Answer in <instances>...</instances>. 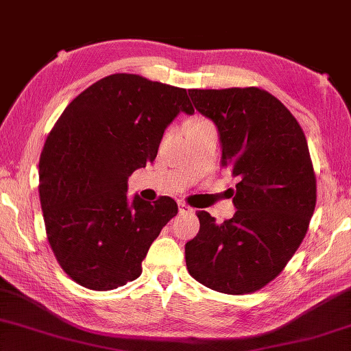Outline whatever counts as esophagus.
Masks as SVG:
<instances>
[{"label": "esophagus", "instance_id": "1", "mask_svg": "<svg viewBox=\"0 0 351 351\" xmlns=\"http://www.w3.org/2000/svg\"><path fill=\"white\" fill-rule=\"evenodd\" d=\"M178 207H180V213H187V212H192V207L187 206L186 202H178Z\"/></svg>", "mask_w": 351, "mask_h": 351}]
</instances>
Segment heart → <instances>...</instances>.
<instances>
[{
  "label": "heart",
  "instance_id": "b5f03b06",
  "mask_svg": "<svg viewBox=\"0 0 351 351\" xmlns=\"http://www.w3.org/2000/svg\"><path fill=\"white\" fill-rule=\"evenodd\" d=\"M202 123H207V121H202V119H197V121H193V123H192V124H202ZM192 124H190V125H192Z\"/></svg>",
  "mask_w": 351,
  "mask_h": 351
}]
</instances>
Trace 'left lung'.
I'll return each mask as SVG.
<instances>
[{"mask_svg": "<svg viewBox=\"0 0 351 351\" xmlns=\"http://www.w3.org/2000/svg\"><path fill=\"white\" fill-rule=\"evenodd\" d=\"M195 109L219 133L221 165L237 176V207L218 224L197 212L186 244L189 273L208 289L244 295L273 281L301 245L316 206V176L301 125L258 87L190 88Z\"/></svg>", "mask_w": 351, "mask_h": 351, "instance_id": "obj_1", "label": "left lung"}]
</instances>
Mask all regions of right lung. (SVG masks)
I'll return each instance as SVG.
<instances>
[{"label": "right lung", "mask_w": 351, "mask_h": 351, "mask_svg": "<svg viewBox=\"0 0 351 351\" xmlns=\"http://www.w3.org/2000/svg\"><path fill=\"white\" fill-rule=\"evenodd\" d=\"M186 88L114 73L70 103L44 144L38 173L47 239L61 269L86 289L135 281L162 227L178 213L169 196L127 197V180L156 158Z\"/></svg>", "instance_id": "obj_1"}]
</instances>
